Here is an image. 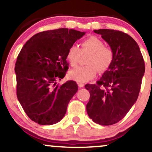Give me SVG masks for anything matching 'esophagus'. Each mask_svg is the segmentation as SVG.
I'll return each instance as SVG.
<instances>
[{
    "label": "esophagus",
    "mask_w": 152,
    "mask_h": 152,
    "mask_svg": "<svg viewBox=\"0 0 152 152\" xmlns=\"http://www.w3.org/2000/svg\"><path fill=\"white\" fill-rule=\"evenodd\" d=\"M78 86L79 88H83L84 87V83H78Z\"/></svg>",
    "instance_id": "esophagus-1"
}]
</instances>
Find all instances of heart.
Masks as SVG:
<instances>
[{"label": "heart", "mask_w": 152, "mask_h": 152, "mask_svg": "<svg viewBox=\"0 0 152 152\" xmlns=\"http://www.w3.org/2000/svg\"><path fill=\"white\" fill-rule=\"evenodd\" d=\"M81 48L73 45L68 49L66 58L72 66L78 63L82 54L90 53L87 59L88 65L78 66L69 73L70 78L79 83H86L95 77L97 69L104 72L111 66L114 59V53L109 47L104 45V42L95 36H90L80 43Z\"/></svg>", "instance_id": "1"}]
</instances>
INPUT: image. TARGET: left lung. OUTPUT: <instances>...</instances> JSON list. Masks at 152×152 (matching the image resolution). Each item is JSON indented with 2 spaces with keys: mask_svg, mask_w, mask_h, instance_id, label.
I'll use <instances>...</instances> for the list:
<instances>
[{
  "mask_svg": "<svg viewBox=\"0 0 152 152\" xmlns=\"http://www.w3.org/2000/svg\"><path fill=\"white\" fill-rule=\"evenodd\" d=\"M94 32L109 44L114 59L96 84L85 86L90 95L86 110L96 124L110 126L121 120L137 100L145 62L137 43L127 34L106 28Z\"/></svg>",
  "mask_w": 152,
  "mask_h": 152,
  "instance_id": "left-lung-1",
  "label": "left lung"
}]
</instances>
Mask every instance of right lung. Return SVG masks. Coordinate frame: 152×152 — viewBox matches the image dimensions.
<instances>
[{
	"mask_svg": "<svg viewBox=\"0 0 152 152\" xmlns=\"http://www.w3.org/2000/svg\"><path fill=\"white\" fill-rule=\"evenodd\" d=\"M85 32L66 28L32 36L17 56L15 71L17 96L31 120L53 125L62 120L78 86L74 80L56 85L68 70V49Z\"/></svg>",
	"mask_w": 152,
	"mask_h": 152,
	"instance_id": "add662e5",
	"label": "right lung"
}]
</instances>
